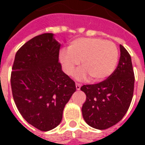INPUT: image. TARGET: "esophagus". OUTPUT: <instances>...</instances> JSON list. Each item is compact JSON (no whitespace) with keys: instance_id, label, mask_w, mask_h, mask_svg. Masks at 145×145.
Returning a JSON list of instances; mask_svg holds the SVG:
<instances>
[{"instance_id":"1","label":"esophagus","mask_w":145,"mask_h":145,"mask_svg":"<svg viewBox=\"0 0 145 145\" xmlns=\"http://www.w3.org/2000/svg\"><path fill=\"white\" fill-rule=\"evenodd\" d=\"M75 85H76V89H77V90H80L82 85H81V84H79V83H76Z\"/></svg>"}]
</instances>
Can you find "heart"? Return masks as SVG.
I'll return each mask as SVG.
<instances>
[{
    "mask_svg": "<svg viewBox=\"0 0 145 145\" xmlns=\"http://www.w3.org/2000/svg\"><path fill=\"white\" fill-rule=\"evenodd\" d=\"M118 58V49L113 42L90 37L76 39L70 42L67 50H61L59 54L67 75H73L81 62L82 68L75 75L79 81L88 77L94 82L107 78L114 71Z\"/></svg>",
    "mask_w": 145,
    "mask_h": 145,
    "instance_id": "1",
    "label": "heart"
}]
</instances>
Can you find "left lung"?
<instances>
[{
    "instance_id": "8db88e82",
    "label": "left lung",
    "mask_w": 145,
    "mask_h": 145,
    "mask_svg": "<svg viewBox=\"0 0 145 145\" xmlns=\"http://www.w3.org/2000/svg\"><path fill=\"white\" fill-rule=\"evenodd\" d=\"M120 57L112 74L94 85H84L86 95L82 116L90 127L106 130L121 120L130 107L134 88V73L131 55L120 45Z\"/></svg>"
}]
</instances>
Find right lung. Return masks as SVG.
Masks as SVG:
<instances>
[{"label": "right lung", "mask_w": 145, "mask_h": 145, "mask_svg": "<svg viewBox=\"0 0 145 145\" xmlns=\"http://www.w3.org/2000/svg\"><path fill=\"white\" fill-rule=\"evenodd\" d=\"M53 36L44 33L25 42L15 54L11 74L18 111L41 131L60 124L64 106L76 91L74 82L61 69L60 45Z\"/></svg>", "instance_id": "1"}]
</instances>
